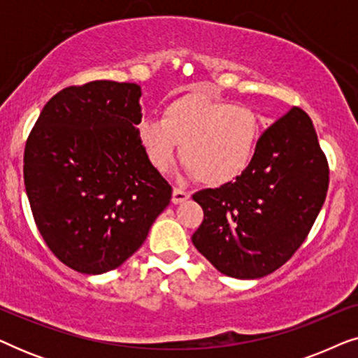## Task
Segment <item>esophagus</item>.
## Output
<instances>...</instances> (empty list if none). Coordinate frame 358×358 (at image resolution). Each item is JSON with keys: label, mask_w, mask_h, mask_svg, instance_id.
I'll list each match as a JSON object with an SVG mask.
<instances>
[{"label": "esophagus", "mask_w": 358, "mask_h": 358, "mask_svg": "<svg viewBox=\"0 0 358 358\" xmlns=\"http://www.w3.org/2000/svg\"><path fill=\"white\" fill-rule=\"evenodd\" d=\"M190 197V194L189 192H185V190H182V189H174L173 190V203H182V202H185V200H187Z\"/></svg>", "instance_id": "34e87169"}]
</instances>
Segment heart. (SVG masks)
I'll use <instances>...</instances> for the list:
<instances>
[{
  "mask_svg": "<svg viewBox=\"0 0 358 358\" xmlns=\"http://www.w3.org/2000/svg\"><path fill=\"white\" fill-rule=\"evenodd\" d=\"M262 127L246 106L190 92L171 101L163 119H143L138 125L146 158L166 173L179 156L202 184L220 187L238 180L251 168Z\"/></svg>",
  "mask_w": 358,
  "mask_h": 358,
  "instance_id": "b5f03b06",
  "label": "heart"
}]
</instances>
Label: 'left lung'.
Masks as SVG:
<instances>
[{
	"label": "left lung",
	"mask_w": 358,
	"mask_h": 358,
	"mask_svg": "<svg viewBox=\"0 0 358 358\" xmlns=\"http://www.w3.org/2000/svg\"><path fill=\"white\" fill-rule=\"evenodd\" d=\"M327 185L329 166L313 122L292 107L261 135L241 178L192 195L203 208L194 246L228 277L268 275L306 239Z\"/></svg>",
	"instance_id": "8db88e82"
}]
</instances>
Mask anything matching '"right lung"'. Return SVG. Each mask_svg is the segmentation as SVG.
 I'll return each instance as SVG.
<instances>
[{"mask_svg": "<svg viewBox=\"0 0 358 358\" xmlns=\"http://www.w3.org/2000/svg\"><path fill=\"white\" fill-rule=\"evenodd\" d=\"M135 83L91 81L57 92L24 150L36 224L65 266L97 275L145 243L173 189L146 158Z\"/></svg>", "mask_w": 358, "mask_h": 358, "instance_id": "right-lung-1", "label": "right lung"}]
</instances>
